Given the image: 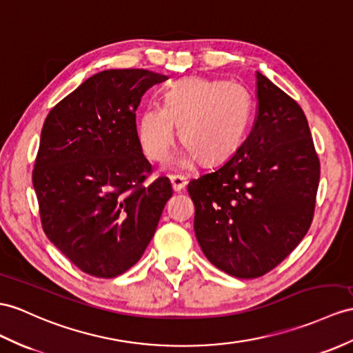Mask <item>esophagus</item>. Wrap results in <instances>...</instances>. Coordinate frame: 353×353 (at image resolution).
Here are the masks:
<instances>
[{
	"label": "esophagus",
	"mask_w": 353,
	"mask_h": 353,
	"mask_svg": "<svg viewBox=\"0 0 353 353\" xmlns=\"http://www.w3.org/2000/svg\"><path fill=\"white\" fill-rule=\"evenodd\" d=\"M170 183H172V188H174V192H181L183 188L187 185V178L174 175V176H170Z\"/></svg>",
	"instance_id": "34e87169"
}]
</instances>
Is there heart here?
Returning a JSON list of instances; mask_svg holds the SVG:
<instances>
[{
    "label": "heart",
    "instance_id": "heart-1",
    "mask_svg": "<svg viewBox=\"0 0 353 353\" xmlns=\"http://www.w3.org/2000/svg\"><path fill=\"white\" fill-rule=\"evenodd\" d=\"M252 101L243 85L188 77L163 94L161 106L150 105L137 119V139L145 156L163 161L178 134L185 142L175 163L190 168L202 157L220 163L241 145L250 119Z\"/></svg>",
    "mask_w": 353,
    "mask_h": 353
}]
</instances>
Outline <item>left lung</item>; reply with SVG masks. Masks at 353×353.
I'll return each mask as SVG.
<instances>
[{"instance_id": "obj_1", "label": "left lung", "mask_w": 353, "mask_h": 353, "mask_svg": "<svg viewBox=\"0 0 353 353\" xmlns=\"http://www.w3.org/2000/svg\"><path fill=\"white\" fill-rule=\"evenodd\" d=\"M250 134L228 161L188 183L194 234L214 266L256 279L285 261L312 225L321 163L298 103L256 73Z\"/></svg>"}]
</instances>
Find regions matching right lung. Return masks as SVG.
Instances as JSON below:
<instances>
[{
	"instance_id": "1",
	"label": "right lung",
	"mask_w": 353,
	"mask_h": 353,
	"mask_svg": "<svg viewBox=\"0 0 353 353\" xmlns=\"http://www.w3.org/2000/svg\"><path fill=\"white\" fill-rule=\"evenodd\" d=\"M168 76L143 68L88 77L49 112L34 163L43 230L81 271L112 279L141 259L172 196L151 174L136 130V109Z\"/></svg>"
}]
</instances>
